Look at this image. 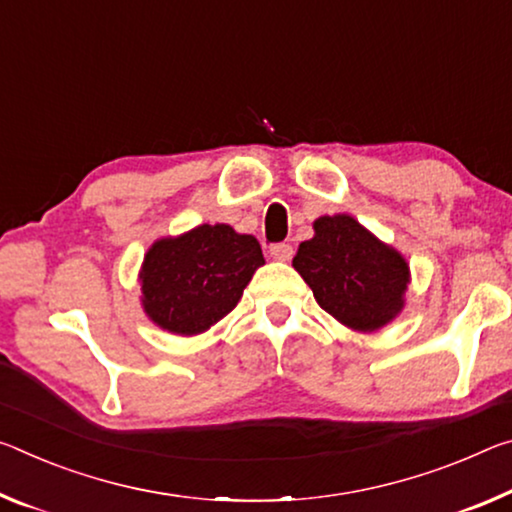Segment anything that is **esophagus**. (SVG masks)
<instances>
[{
	"mask_svg": "<svg viewBox=\"0 0 512 512\" xmlns=\"http://www.w3.org/2000/svg\"><path fill=\"white\" fill-rule=\"evenodd\" d=\"M271 257L275 262H289L294 257V248L289 243H275V246H271Z\"/></svg>",
	"mask_w": 512,
	"mask_h": 512,
	"instance_id": "34e87169",
	"label": "esophagus"
}]
</instances>
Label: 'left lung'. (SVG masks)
I'll return each instance as SVG.
<instances>
[{"label":"left lung","mask_w":512,"mask_h":512,"mask_svg":"<svg viewBox=\"0 0 512 512\" xmlns=\"http://www.w3.org/2000/svg\"><path fill=\"white\" fill-rule=\"evenodd\" d=\"M298 246L294 269L323 310L355 332H376L405 307L410 266L351 214L319 216Z\"/></svg>","instance_id":"1"}]
</instances>
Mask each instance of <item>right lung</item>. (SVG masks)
I'll return each mask as SVG.
<instances>
[{"mask_svg":"<svg viewBox=\"0 0 512 512\" xmlns=\"http://www.w3.org/2000/svg\"><path fill=\"white\" fill-rule=\"evenodd\" d=\"M262 264V246L253 234L225 223L161 237L139 271L143 312L170 335H200L237 307Z\"/></svg>","mask_w":512,"mask_h":512,"instance_id":"obj_1","label":"right lung"}]
</instances>
